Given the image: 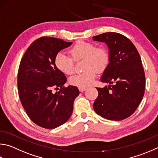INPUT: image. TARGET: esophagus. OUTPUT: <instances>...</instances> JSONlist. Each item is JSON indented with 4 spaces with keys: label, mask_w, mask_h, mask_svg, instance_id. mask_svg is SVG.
<instances>
[{
    "label": "esophagus",
    "mask_w": 158,
    "mask_h": 158,
    "mask_svg": "<svg viewBox=\"0 0 158 158\" xmlns=\"http://www.w3.org/2000/svg\"><path fill=\"white\" fill-rule=\"evenodd\" d=\"M79 90L80 92H83V91H84V90H86V88H85V87H79Z\"/></svg>",
    "instance_id": "34e87169"
}]
</instances>
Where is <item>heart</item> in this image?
Here are the masks:
<instances>
[{
	"mask_svg": "<svg viewBox=\"0 0 158 158\" xmlns=\"http://www.w3.org/2000/svg\"><path fill=\"white\" fill-rule=\"evenodd\" d=\"M74 60L84 59V68L85 70L70 77L72 85L85 87L90 85L97 76L96 71L101 72L106 68L108 63V54L106 50L102 47H97L93 43L79 41L70 50ZM56 67L65 74H70L73 72L74 61L70 56L64 52H59L54 60Z\"/></svg>",
	"mask_w": 158,
	"mask_h": 158,
	"instance_id": "obj_1",
	"label": "heart"
}]
</instances>
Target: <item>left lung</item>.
<instances>
[{
	"label": "left lung",
	"mask_w": 158,
	"mask_h": 158,
	"mask_svg": "<svg viewBox=\"0 0 158 158\" xmlns=\"http://www.w3.org/2000/svg\"><path fill=\"white\" fill-rule=\"evenodd\" d=\"M104 42L109 50V64L101 81L108 86L97 88L94 111L105 119L120 121L134 113L144 94L145 74L136 48L127 37L106 32L93 37Z\"/></svg>",
	"instance_id": "8db88e82"
}]
</instances>
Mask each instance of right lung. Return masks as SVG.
<instances>
[{"instance_id": "add662e5", "label": "right lung", "mask_w": 158, "mask_h": 158, "mask_svg": "<svg viewBox=\"0 0 158 158\" xmlns=\"http://www.w3.org/2000/svg\"><path fill=\"white\" fill-rule=\"evenodd\" d=\"M72 42L43 36L27 48L20 63L18 89L20 100L30 119L39 127L52 129L66 122L79 95L77 86L65 87V74L56 67L54 60ZM59 92L52 94L54 87Z\"/></svg>"}]
</instances>
